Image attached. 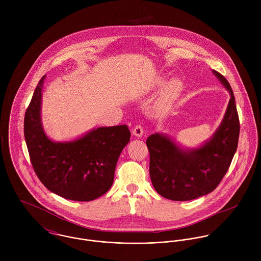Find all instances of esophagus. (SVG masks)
Wrapping results in <instances>:
<instances>
[{"label": "esophagus", "mask_w": 261, "mask_h": 261, "mask_svg": "<svg viewBox=\"0 0 261 261\" xmlns=\"http://www.w3.org/2000/svg\"><path fill=\"white\" fill-rule=\"evenodd\" d=\"M144 134V129L143 126L141 124H137L134 128H133V135H135L138 138H141Z\"/></svg>", "instance_id": "obj_1"}]
</instances>
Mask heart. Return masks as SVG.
I'll list each match as a JSON object with an SVG mask.
<instances>
[{"mask_svg": "<svg viewBox=\"0 0 261 261\" xmlns=\"http://www.w3.org/2000/svg\"><path fill=\"white\" fill-rule=\"evenodd\" d=\"M166 79L161 78L158 81L159 86H165L166 85ZM182 88V83L179 80H172L166 87V91L164 94V101L165 102H170L172 99H174L181 91Z\"/></svg>", "mask_w": 261, "mask_h": 261, "instance_id": "heart-1", "label": "heart"}]
</instances>
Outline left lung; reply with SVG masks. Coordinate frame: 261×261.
<instances>
[{
    "instance_id": "8db88e82",
    "label": "left lung",
    "mask_w": 261,
    "mask_h": 261,
    "mask_svg": "<svg viewBox=\"0 0 261 261\" xmlns=\"http://www.w3.org/2000/svg\"><path fill=\"white\" fill-rule=\"evenodd\" d=\"M213 73L231 97L212 138L191 149L180 148L162 134H153L147 140L151 184L167 199L189 201L211 193L220 184L237 149L240 124L233 91L223 75L215 70Z\"/></svg>"
}]
</instances>
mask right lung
Instances as JSON below:
<instances>
[{
  "mask_svg": "<svg viewBox=\"0 0 261 261\" xmlns=\"http://www.w3.org/2000/svg\"><path fill=\"white\" fill-rule=\"evenodd\" d=\"M44 79L38 82L24 117L33 169L52 193L73 201L94 200L111 189L118 156L129 142L130 132L122 124L94 128L72 142L51 141L41 122Z\"/></svg>",
  "mask_w": 261,
  "mask_h": 261,
  "instance_id": "1",
  "label": "right lung"
}]
</instances>
